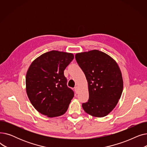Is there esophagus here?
Returning <instances> with one entry per match:
<instances>
[{"label":"esophagus","instance_id":"obj_1","mask_svg":"<svg viewBox=\"0 0 147 147\" xmlns=\"http://www.w3.org/2000/svg\"><path fill=\"white\" fill-rule=\"evenodd\" d=\"M74 90H75V91H76V93H78V92H79V88H78V86H76V87L74 88Z\"/></svg>","mask_w":147,"mask_h":147}]
</instances>
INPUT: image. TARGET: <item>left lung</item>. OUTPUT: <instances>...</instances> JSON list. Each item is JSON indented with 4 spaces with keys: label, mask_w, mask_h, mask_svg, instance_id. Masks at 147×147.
Listing matches in <instances>:
<instances>
[{
    "label": "left lung",
    "mask_w": 147,
    "mask_h": 147,
    "mask_svg": "<svg viewBox=\"0 0 147 147\" xmlns=\"http://www.w3.org/2000/svg\"><path fill=\"white\" fill-rule=\"evenodd\" d=\"M77 63L85 74L89 98L82 104L84 111L96 117H103L114 109L123 89L120 69L113 58L98 50L78 53Z\"/></svg>",
    "instance_id": "8db88e82"
}]
</instances>
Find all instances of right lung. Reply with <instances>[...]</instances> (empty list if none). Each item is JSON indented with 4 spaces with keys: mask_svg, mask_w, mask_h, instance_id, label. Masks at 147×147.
<instances>
[{
    "mask_svg": "<svg viewBox=\"0 0 147 147\" xmlns=\"http://www.w3.org/2000/svg\"><path fill=\"white\" fill-rule=\"evenodd\" d=\"M73 59L71 53L51 51L31 64L26 74V92L38 112L55 117L67 111L74 92L67 85L64 71Z\"/></svg>",
    "mask_w": 147,
    "mask_h": 147,
    "instance_id": "right-lung-1",
    "label": "right lung"
}]
</instances>
